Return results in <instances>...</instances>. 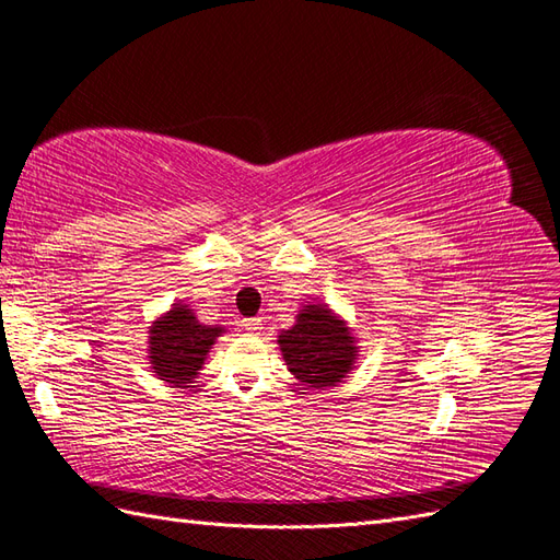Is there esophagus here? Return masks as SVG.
Segmentation results:
<instances>
[{
  "mask_svg": "<svg viewBox=\"0 0 560 560\" xmlns=\"http://www.w3.org/2000/svg\"><path fill=\"white\" fill-rule=\"evenodd\" d=\"M244 330H247V332H261L264 330V320L261 318L244 320Z\"/></svg>",
  "mask_w": 560,
  "mask_h": 560,
  "instance_id": "esophagus-1",
  "label": "esophagus"
}]
</instances>
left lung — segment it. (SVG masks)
<instances>
[{"mask_svg":"<svg viewBox=\"0 0 560 560\" xmlns=\"http://www.w3.org/2000/svg\"><path fill=\"white\" fill-rule=\"evenodd\" d=\"M278 345L290 373L313 389L342 383L359 357L357 337L323 304L299 311L296 323L278 337Z\"/></svg>","mask_w":560,"mask_h":560,"instance_id":"1","label":"left lung"}]
</instances>
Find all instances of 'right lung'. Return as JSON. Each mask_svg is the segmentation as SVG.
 Segmentation results:
<instances>
[{
	"label": "right lung",
	"instance_id": "1",
	"mask_svg": "<svg viewBox=\"0 0 560 560\" xmlns=\"http://www.w3.org/2000/svg\"><path fill=\"white\" fill-rule=\"evenodd\" d=\"M223 327L203 325L187 304H173V308L154 320L149 330V363L159 380L173 387H187L201 371L203 359L221 337Z\"/></svg>",
	"mask_w": 560,
	"mask_h": 560
}]
</instances>
